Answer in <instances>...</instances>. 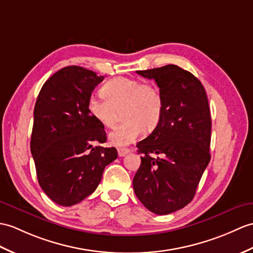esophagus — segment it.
Masks as SVG:
<instances>
[{"label":"esophagus","mask_w":253,"mask_h":253,"mask_svg":"<svg viewBox=\"0 0 253 253\" xmlns=\"http://www.w3.org/2000/svg\"><path fill=\"white\" fill-rule=\"evenodd\" d=\"M117 152H119V155L121 157H123L129 153V149L128 148H119L117 149Z\"/></svg>","instance_id":"esophagus-1"}]
</instances>
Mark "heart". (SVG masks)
<instances>
[{
  "instance_id": "obj_1",
  "label": "heart",
  "mask_w": 253,
  "mask_h": 253,
  "mask_svg": "<svg viewBox=\"0 0 253 253\" xmlns=\"http://www.w3.org/2000/svg\"><path fill=\"white\" fill-rule=\"evenodd\" d=\"M103 97L88 100V111L99 124L112 128L121 111L124 122L109 134V140L117 146L137 141L143 129L153 130L160 124L164 112V100L158 88L151 83L129 78H116L101 88Z\"/></svg>"
}]
</instances>
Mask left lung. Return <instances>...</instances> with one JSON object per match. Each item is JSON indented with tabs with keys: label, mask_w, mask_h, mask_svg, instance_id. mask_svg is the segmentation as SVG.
<instances>
[{
	"label": "left lung",
	"mask_w": 253,
	"mask_h": 253,
	"mask_svg": "<svg viewBox=\"0 0 253 253\" xmlns=\"http://www.w3.org/2000/svg\"><path fill=\"white\" fill-rule=\"evenodd\" d=\"M137 73L156 82L164 112L150 136L137 143L143 155L133 191L146 209L168 214L191 203L210 162L208 98L201 81L174 64Z\"/></svg>",
	"instance_id": "left-lung-1"
}]
</instances>
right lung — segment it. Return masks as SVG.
I'll use <instances>...</instances> for the list:
<instances>
[{
  "mask_svg": "<svg viewBox=\"0 0 253 253\" xmlns=\"http://www.w3.org/2000/svg\"><path fill=\"white\" fill-rule=\"evenodd\" d=\"M103 79L82 67H66L45 82L35 102L30 148L38 181L61 206L90 195L105 166L117 158L115 148L93 146L107 136L87 104Z\"/></svg>",
  "mask_w": 253,
  "mask_h": 253,
  "instance_id": "obj_1",
  "label": "right lung"
}]
</instances>
